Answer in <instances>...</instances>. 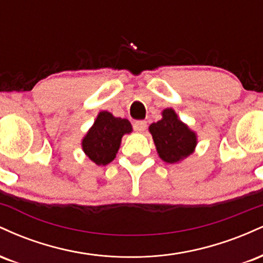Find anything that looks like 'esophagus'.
Masks as SVG:
<instances>
[{"instance_id": "34e87169", "label": "esophagus", "mask_w": 263, "mask_h": 263, "mask_svg": "<svg viewBox=\"0 0 263 263\" xmlns=\"http://www.w3.org/2000/svg\"><path fill=\"white\" fill-rule=\"evenodd\" d=\"M146 128H147V122L143 121V120L134 122V129L136 132H143Z\"/></svg>"}]
</instances>
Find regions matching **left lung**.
Here are the masks:
<instances>
[{"mask_svg": "<svg viewBox=\"0 0 263 263\" xmlns=\"http://www.w3.org/2000/svg\"><path fill=\"white\" fill-rule=\"evenodd\" d=\"M162 115V120L149 126L157 152L164 162H179L193 153L197 146V136L178 120L174 110L165 108Z\"/></svg>", "mask_w": 263, "mask_h": 263, "instance_id": "obj_1", "label": "left lung"}]
</instances>
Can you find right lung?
<instances>
[{
	"instance_id": "right-lung-1",
	"label": "right lung",
	"mask_w": 263,
	"mask_h": 263,
	"mask_svg": "<svg viewBox=\"0 0 263 263\" xmlns=\"http://www.w3.org/2000/svg\"><path fill=\"white\" fill-rule=\"evenodd\" d=\"M131 131L128 120L114 117L107 111H102L84 137V152L98 165H106L116 157L122 136Z\"/></svg>"
}]
</instances>
